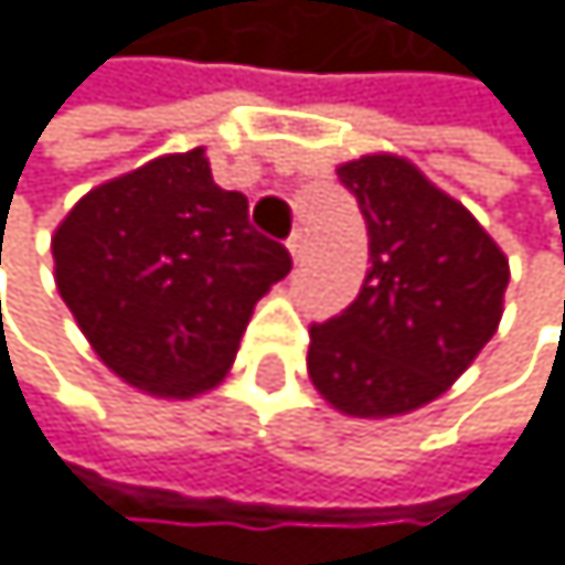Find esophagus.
I'll use <instances>...</instances> for the list:
<instances>
[{"label":"esophagus","instance_id":"esophagus-1","mask_svg":"<svg viewBox=\"0 0 565 565\" xmlns=\"http://www.w3.org/2000/svg\"><path fill=\"white\" fill-rule=\"evenodd\" d=\"M306 249H309V238H306L302 232H295V235L288 238V253H291V259H295V263H302V259H306Z\"/></svg>","mask_w":565,"mask_h":565}]
</instances>
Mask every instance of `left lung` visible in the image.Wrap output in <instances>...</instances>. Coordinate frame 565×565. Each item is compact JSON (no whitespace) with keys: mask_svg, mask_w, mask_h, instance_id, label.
Returning a JSON list of instances; mask_svg holds the SVG:
<instances>
[{"mask_svg":"<svg viewBox=\"0 0 565 565\" xmlns=\"http://www.w3.org/2000/svg\"><path fill=\"white\" fill-rule=\"evenodd\" d=\"M369 274L359 298L309 330V380L351 418H397L457 383L503 320L510 259L460 200L397 153L344 161Z\"/></svg>","mask_w":565,"mask_h":565,"instance_id":"obj_1","label":"left lung"}]
</instances>
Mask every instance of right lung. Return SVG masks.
<instances>
[{
    "instance_id": "obj_1",
    "label": "right lung",
    "mask_w": 565,
    "mask_h": 565,
    "mask_svg": "<svg viewBox=\"0 0 565 565\" xmlns=\"http://www.w3.org/2000/svg\"><path fill=\"white\" fill-rule=\"evenodd\" d=\"M55 288L94 354L150 397L189 401L235 362L256 302L291 256L249 224V200L206 150L161 153L94 185L52 235Z\"/></svg>"
}]
</instances>
